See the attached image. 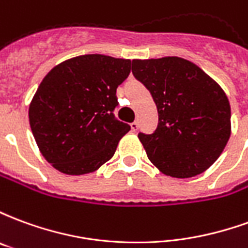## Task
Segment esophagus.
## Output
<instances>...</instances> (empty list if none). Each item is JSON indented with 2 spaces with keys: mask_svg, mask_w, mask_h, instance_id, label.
<instances>
[{
  "mask_svg": "<svg viewBox=\"0 0 248 248\" xmlns=\"http://www.w3.org/2000/svg\"><path fill=\"white\" fill-rule=\"evenodd\" d=\"M130 126H131V131H137V130H138V127H140V124H138V121H134V122L130 124Z\"/></svg>",
  "mask_w": 248,
  "mask_h": 248,
  "instance_id": "esophagus-1",
  "label": "esophagus"
}]
</instances>
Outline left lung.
<instances>
[{
  "instance_id": "1",
  "label": "left lung",
  "mask_w": 248,
  "mask_h": 248,
  "mask_svg": "<svg viewBox=\"0 0 248 248\" xmlns=\"http://www.w3.org/2000/svg\"><path fill=\"white\" fill-rule=\"evenodd\" d=\"M133 74L158 108L155 131L138 134L151 163L174 178L206 171L231 134V108L222 87L179 57L133 60Z\"/></svg>"
}]
</instances>
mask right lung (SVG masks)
I'll list each match as a JSON object with an SVG mask.
<instances>
[{
  "mask_svg": "<svg viewBox=\"0 0 248 248\" xmlns=\"http://www.w3.org/2000/svg\"><path fill=\"white\" fill-rule=\"evenodd\" d=\"M130 66V60L86 54L61 62L42 79L29 122L41 154L58 171L89 174L111 159L130 130L113 113Z\"/></svg>",
  "mask_w": 248,
  "mask_h": 248,
  "instance_id": "add662e5",
  "label": "right lung"
}]
</instances>
